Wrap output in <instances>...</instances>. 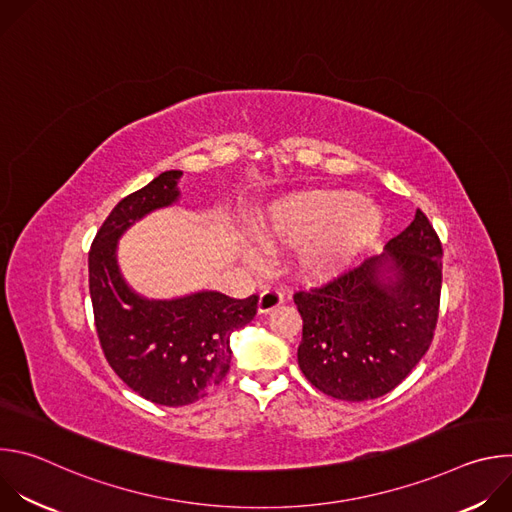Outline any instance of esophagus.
<instances>
[{"instance_id":"esophagus-1","label":"esophagus","mask_w":512,"mask_h":512,"mask_svg":"<svg viewBox=\"0 0 512 512\" xmlns=\"http://www.w3.org/2000/svg\"><path fill=\"white\" fill-rule=\"evenodd\" d=\"M281 302H283V296L279 294L277 289H265V291H261V296H259L257 312H259V314H269V312H273Z\"/></svg>"}]
</instances>
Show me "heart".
I'll return each mask as SVG.
<instances>
[{
    "label": "heart",
    "mask_w": 512,
    "mask_h": 512,
    "mask_svg": "<svg viewBox=\"0 0 512 512\" xmlns=\"http://www.w3.org/2000/svg\"><path fill=\"white\" fill-rule=\"evenodd\" d=\"M385 227V216L371 198L348 190L314 188L275 200L255 225L269 247H298L296 269L306 281L340 275L367 253Z\"/></svg>",
    "instance_id": "obj_1"
}]
</instances>
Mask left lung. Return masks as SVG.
Wrapping results in <instances>:
<instances>
[{
  "label": "left lung",
  "mask_w": 512,
  "mask_h": 512,
  "mask_svg": "<svg viewBox=\"0 0 512 512\" xmlns=\"http://www.w3.org/2000/svg\"><path fill=\"white\" fill-rule=\"evenodd\" d=\"M442 291V243L427 216L338 279L294 302L304 320L298 364L322 393L369 401L393 391L427 352Z\"/></svg>",
  "instance_id": "1"
}]
</instances>
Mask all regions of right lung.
<instances>
[{
	"label": "right lung",
	"instance_id": "right-lung-1",
	"mask_svg": "<svg viewBox=\"0 0 512 512\" xmlns=\"http://www.w3.org/2000/svg\"><path fill=\"white\" fill-rule=\"evenodd\" d=\"M180 178V170H168L125 196L89 251V289L105 358L129 389L166 407L190 405L227 377L231 334L255 318L259 300H235L208 289L148 300L123 279L119 239L145 214L176 204Z\"/></svg>",
	"mask_w": 512,
	"mask_h": 512
}]
</instances>
